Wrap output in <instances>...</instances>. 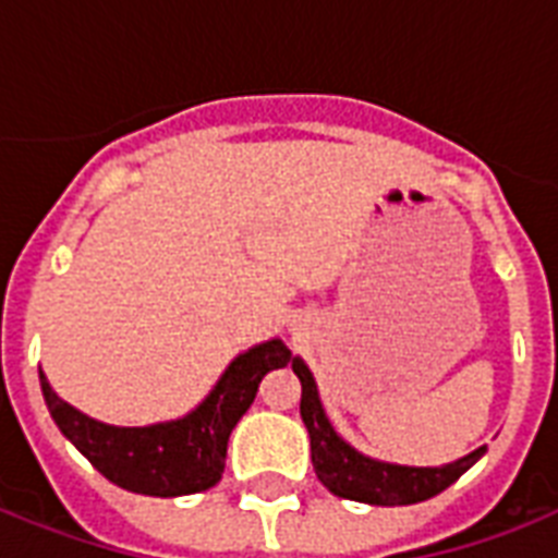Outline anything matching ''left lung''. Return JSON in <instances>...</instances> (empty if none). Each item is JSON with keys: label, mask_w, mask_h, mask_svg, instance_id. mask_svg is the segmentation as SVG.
Here are the masks:
<instances>
[{"label": "left lung", "mask_w": 558, "mask_h": 558, "mask_svg": "<svg viewBox=\"0 0 558 558\" xmlns=\"http://www.w3.org/2000/svg\"><path fill=\"white\" fill-rule=\"evenodd\" d=\"M292 371L301 379V420L310 432L315 475L339 498L373 504V507H405V504L428 501L484 458L486 446L442 466H405V463H388L362 454L330 423L313 371L306 367L304 359H292Z\"/></svg>", "instance_id": "obj_1"}]
</instances>
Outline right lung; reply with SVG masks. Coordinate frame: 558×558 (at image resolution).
<instances>
[{"instance_id": "right-lung-1", "label": "right lung", "mask_w": 558, "mask_h": 558, "mask_svg": "<svg viewBox=\"0 0 558 558\" xmlns=\"http://www.w3.org/2000/svg\"><path fill=\"white\" fill-rule=\"evenodd\" d=\"M289 362L292 353L283 341H260L231 359L208 397L193 411L153 425L100 423L57 397L43 371L39 385L57 428L107 481L126 493L179 498L219 484L234 425L257 397L263 376Z\"/></svg>"}]
</instances>
